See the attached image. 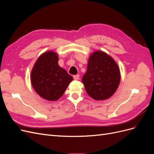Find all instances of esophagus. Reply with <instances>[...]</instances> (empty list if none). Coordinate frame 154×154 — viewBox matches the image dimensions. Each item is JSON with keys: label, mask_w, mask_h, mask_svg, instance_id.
Returning <instances> with one entry per match:
<instances>
[{"label": "esophagus", "mask_w": 154, "mask_h": 154, "mask_svg": "<svg viewBox=\"0 0 154 154\" xmlns=\"http://www.w3.org/2000/svg\"><path fill=\"white\" fill-rule=\"evenodd\" d=\"M73 78H74V80H79V78H80V75H79V74H76V75H74L73 76Z\"/></svg>", "instance_id": "1"}]
</instances>
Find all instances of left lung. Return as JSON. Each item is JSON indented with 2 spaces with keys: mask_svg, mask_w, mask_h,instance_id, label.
Here are the masks:
<instances>
[{
  "mask_svg": "<svg viewBox=\"0 0 154 154\" xmlns=\"http://www.w3.org/2000/svg\"><path fill=\"white\" fill-rule=\"evenodd\" d=\"M120 71L114 59L103 51L93 53L88 59L82 82L87 94L96 100L112 96L120 82Z\"/></svg>",
  "mask_w": 154,
  "mask_h": 154,
  "instance_id": "obj_1",
  "label": "left lung"
}]
</instances>
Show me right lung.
Returning a JSON list of instances; mask_svg holds the SVG:
<instances>
[{"label":"right lung","instance_id":"1","mask_svg":"<svg viewBox=\"0 0 154 154\" xmlns=\"http://www.w3.org/2000/svg\"><path fill=\"white\" fill-rule=\"evenodd\" d=\"M58 57L48 51L36 60L31 74L35 91L44 99L56 101L60 98L73 78L58 63Z\"/></svg>","mask_w":154,"mask_h":154}]
</instances>
